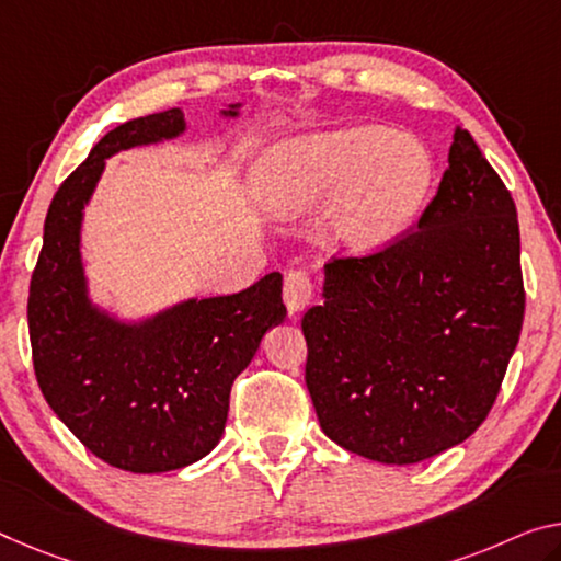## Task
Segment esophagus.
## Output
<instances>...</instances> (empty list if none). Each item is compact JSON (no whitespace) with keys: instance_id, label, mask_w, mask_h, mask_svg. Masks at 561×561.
I'll return each instance as SVG.
<instances>
[{"instance_id":"esophagus-1","label":"esophagus","mask_w":561,"mask_h":561,"mask_svg":"<svg viewBox=\"0 0 561 561\" xmlns=\"http://www.w3.org/2000/svg\"><path fill=\"white\" fill-rule=\"evenodd\" d=\"M283 300H286L288 313L296 316L310 306L313 300V280L306 271H290L283 280Z\"/></svg>"}]
</instances>
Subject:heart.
Here are the masks:
<instances>
[{
    "mask_svg": "<svg viewBox=\"0 0 561 561\" xmlns=\"http://www.w3.org/2000/svg\"><path fill=\"white\" fill-rule=\"evenodd\" d=\"M434 158L413 137L348 127L290 140L263 160V191L280 215L341 195L333 232L351 251H370L407 230L434 187Z\"/></svg>",
    "mask_w": 561,
    "mask_h": 561,
    "instance_id": "b5f03b06",
    "label": "heart"
}]
</instances>
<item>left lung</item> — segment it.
<instances>
[{
  "instance_id": "left-lung-1",
  "label": "left lung",
  "mask_w": 561,
  "mask_h": 561,
  "mask_svg": "<svg viewBox=\"0 0 561 561\" xmlns=\"http://www.w3.org/2000/svg\"><path fill=\"white\" fill-rule=\"evenodd\" d=\"M522 321L516 205L456 127L419 226L374 253L331 257L323 304L300 321L323 434L399 467L467 442L494 407Z\"/></svg>"
}]
</instances>
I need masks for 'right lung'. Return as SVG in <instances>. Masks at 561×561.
Returning <instances> with one entry per match:
<instances>
[{"mask_svg":"<svg viewBox=\"0 0 561 561\" xmlns=\"http://www.w3.org/2000/svg\"><path fill=\"white\" fill-rule=\"evenodd\" d=\"M236 117L238 105L222 110ZM185 130L178 107L110 130L59 185L27 300L34 376L51 411L110 467L175 471L220 442L230 389L265 331L286 318L283 275L218 298H191L142 323H119L88 298L82 210L119 150Z\"/></svg>","mask_w":561,"mask_h":561,"instance_id":"right-lung-1","label":"right lung"}]
</instances>
